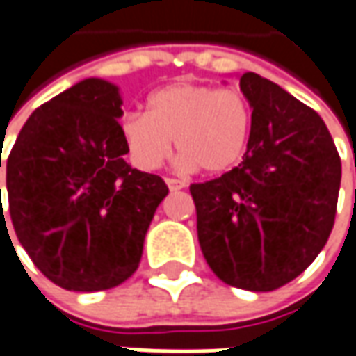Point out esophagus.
<instances>
[{
  "label": "esophagus",
  "mask_w": 356,
  "mask_h": 356,
  "mask_svg": "<svg viewBox=\"0 0 356 356\" xmlns=\"http://www.w3.org/2000/svg\"><path fill=\"white\" fill-rule=\"evenodd\" d=\"M165 183H168L169 191H181V188L185 187V181H181V179H165Z\"/></svg>",
  "instance_id": "obj_1"
}]
</instances>
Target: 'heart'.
<instances>
[{
    "label": "heart",
    "mask_w": 356,
    "mask_h": 356,
    "mask_svg": "<svg viewBox=\"0 0 356 356\" xmlns=\"http://www.w3.org/2000/svg\"><path fill=\"white\" fill-rule=\"evenodd\" d=\"M253 127L248 97L207 83H171L147 97V113H130L120 136L132 163L154 171L168 159L173 140L181 169L210 175L234 169L245 156Z\"/></svg>",
    "instance_id": "b5f03b06"
}]
</instances>
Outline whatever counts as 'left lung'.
I'll return each instance as SVG.
<instances>
[{"mask_svg": "<svg viewBox=\"0 0 356 356\" xmlns=\"http://www.w3.org/2000/svg\"><path fill=\"white\" fill-rule=\"evenodd\" d=\"M239 87L253 108L243 161L188 191L214 275L236 289L269 292L304 273L327 243L341 159L314 108L253 72Z\"/></svg>", "mask_w": 356, "mask_h": 356, "instance_id": "left-lung-1", "label": "left lung"}]
</instances>
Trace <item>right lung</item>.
I'll use <instances>...</instances> for the list:
<instances>
[{"instance_id":"obj_1","label":"right lung","mask_w":356,"mask_h":356,"mask_svg":"<svg viewBox=\"0 0 356 356\" xmlns=\"http://www.w3.org/2000/svg\"><path fill=\"white\" fill-rule=\"evenodd\" d=\"M120 105L117 86L83 79L36 108L7 158L10 218L0 198V222L13 224L36 269L66 290H107L132 277L169 193L159 175L124 161Z\"/></svg>"}]
</instances>
